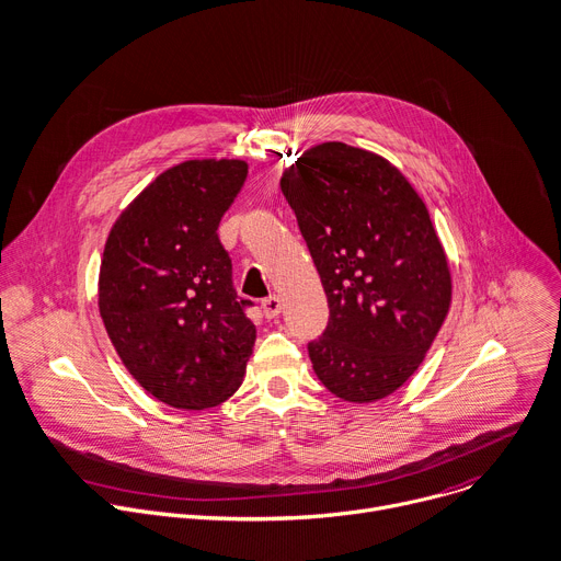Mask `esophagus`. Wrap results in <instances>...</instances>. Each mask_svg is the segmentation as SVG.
<instances>
[{
  "mask_svg": "<svg viewBox=\"0 0 561 561\" xmlns=\"http://www.w3.org/2000/svg\"><path fill=\"white\" fill-rule=\"evenodd\" d=\"M261 309H263L265 318H276V316L283 311V300H280L276 294H272V296H267V298L261 302Z\"/></svg>",
  "mask_w": 561,
  "mask_h": 561,
  "instance_id": "1",
  "label": "esophagus"
}]
</instances>
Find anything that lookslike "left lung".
I'll return each mask as SVG.
<instances>
[{
	"label": "left lung",
	"instance_id": "left-lung-1",
	"mask_svg": "<svg viewBox=\"0 0 561 561\" xmlns=\"http://www.w3.org/2000/svg\"><path fill=\"white\" fill-rule=\"evenodd\" d=\"M280 190L329 302L307 345L318 380L347 402L400 389L449 313L451 272L428 209L387 159L327 141L283 172Z\"/></svg>",
	"mask_w": 561,
	"mask_h": 561
}]
</instances>
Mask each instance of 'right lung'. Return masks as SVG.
Returning a JSON list of instances; mask_svg holds the SVG:
<instances>
[{
  "label": "right lung",
  "instance_id": "add662e5",
  "mask_svg": "<svg viewBox=\"0 0 561 561\" xmlns=\"http://www.w3.org/2000/svg\"><path fill=\"white\" fill-rule=\"evenodd\" d=\"M248 179L241 159H192L159 174L115 220L99 311L122 363L157 400L209 409L243 382L256 341L218 222Z\"/></svg>",
  "mask_w": 561,
  "mask_h": 561
}]
</instances>
